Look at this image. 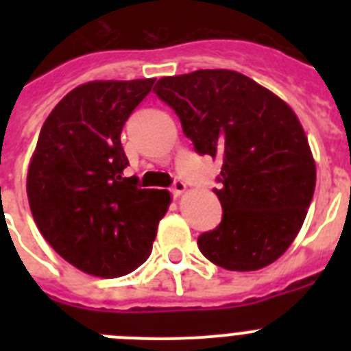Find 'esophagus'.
I'll list each match as a JSON object with an SVG mask.
<instances>
[{
	"instance_id": "34e87169",
	"label": "esophagus",
	"mask_w": 351,
	"mask_h": 351,
	"mask_svg": "<svg viewBox=\"0 0 351 351\" xmlns=\"http://www.w3.org/2000/svg\"><path fill=\"white\" fill-rule=\"evenodd\" d=\"M170 190H172L173 197H181V195L186 191V182L181 181V179H176Z\"/></svg>"
}]
</instances>
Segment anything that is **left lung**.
I'll return each instance as SVG.
<instances>
[{
    "instance_id": "obj_1",
    "label": "left lung",
    "mask_w": 351,
    "mask_h": 351,
    "mask_svg": "<svg viewBox=\"0 0 351 351\" xmlns=\"http://www.w3.org/2000/svg\"><path fill=\"white\" fill-rule=\"evenodd\" d=\"M154 88L195 151L223 161L214 188L223 218L198 250L226 271L267 267L293 243L315 193V160L295 112L232 70L163 77Z\"/></svg>"
}]
</instances>
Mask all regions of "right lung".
<instances>
[{
  "instance_id": "add662e5",
  "label": "right lung",
  "mask_w": 351,
  "mask_h": 351,
  "mask_svg": "<svg viewBox=\"0 0 351 351\" xmlns=\"http://www.w3.org/2000/svg\"><path fill=\"white\" fill-rule=\"evenodd\" d=\"M154 79L95 80L68 93L49 114L27 170V200L38 230L79 271L119 278L153 250L170 206L167 190L125 178L126 119Z\"/></svg>"
}]
</instances>
